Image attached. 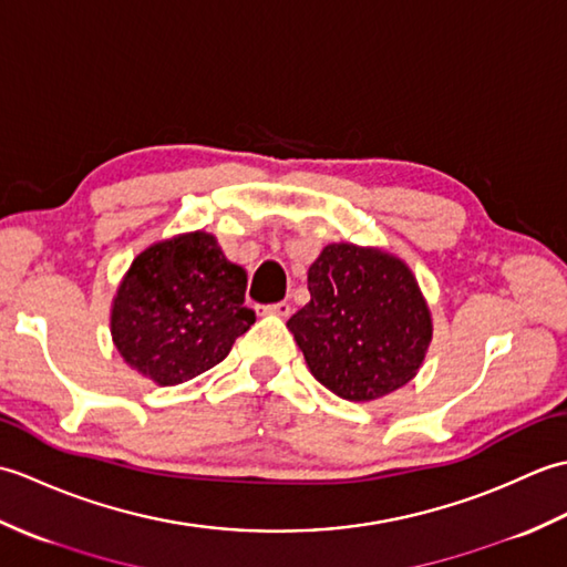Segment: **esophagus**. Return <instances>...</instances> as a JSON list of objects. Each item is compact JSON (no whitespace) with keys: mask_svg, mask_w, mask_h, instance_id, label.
Listing matches in <instances>:
<instances>
[{"mask_svg":"<svg viewBox=\"0 0 567 567\" xmlns=\"http://www.w3.org/2000/svg\"><path fill=\"white\" fill-rule=\"evenodd\" d=\"M265 315H272V317H290V305L287 302H275L265 307Z\"/></svg>","mask_w":567,"mask_h":567,"instance_id":"esophagus-1","label":"esophagus"}]
</instances>
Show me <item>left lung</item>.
I'll return each instance as SVG.
<instances>
[{
    "label": "left lung",
    "instance_id": "obj_1",
    "mask_svg": "<svg viewBox=\"0 0 567 567\" xmlns=\"http://www.w3.org/2000/svg\"><path fill=\"white\" fill-rule=\"evenodd\" d=\"M309 305L287 321L323 388L370 402L416 375L433 323L416 277L380 248L331 244L311 262Z\"/></svg>",
    "mask_w": 567,
    "mask_h": 567
}]
</instances>
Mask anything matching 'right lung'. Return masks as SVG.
Returning <instances> with one entry per match:
<instances>
[{
    "instance_id": "obj_1",
    "label": "right lung",
    "mask_w": 567,
    "mask_h": 567,
    "mask_svg": "<svg viewBox=\"0 0 567 567\" xmlns=\"http://www.w3.org/2000/svg\"><path fill=\"white\" fill-rule=\"evenodd\" d=\"M246 282V270L226 260L212 234L158 240L138 252L116 290V351L161 388L202 375L256 321L244 307Z\"/></svg>"
}]
</instances>
